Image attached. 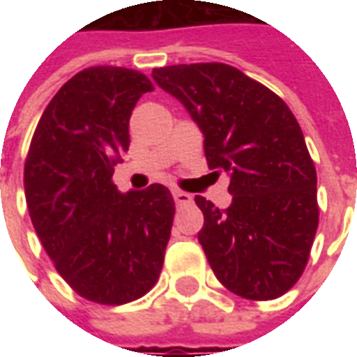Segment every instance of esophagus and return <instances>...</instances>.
<instances>
[{
	"label": "esophagus",
	"mask_w": 357,
	"mask_h": 357,
	"mask_svg": "<svg viewBox=\"0 0 357 357\" xmlns=\"http://www.w3.org/2000/svg\"><path fill=\"white\" fill-rule=\"evenodd\" d=\"M174 201L178 204H189L191 202V195L185 193V191H174Z\"/></svg>",
	"instance_id": "obj_1"
}]
</instances>
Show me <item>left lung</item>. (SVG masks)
Returning <instances> with one entry per match:
<instances>
[{
  "label": "left lung",
  "mask_w": 357,
  "mask_h": 357,
  "mask_svg": "<svg viewBox=\"0 0 357 357\" xmlns=\"http://www.w3.org/2000/svg\"><path fill=\"white\" fill-rule=\"evenodd\" d=\"M153 80L204 135L214 174L229 176L231 204L195 197L199 243L218 281L248 300H273L296 283L314 245L317 176L296 118L260 82L224 63L162 66Z\"/></svg>",
  "instance_id": "1"
}]
</instances>
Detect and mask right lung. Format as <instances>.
<instances>
[{
	"label": "right lung",
	"instance_id": "1",
	"mask_svg": "<svg viewBox=\"0 0 357 357\" xmlns=\"http://www.w3.org/2000/svg\"><path fill=\"white\" fill-rule=\"evenodd\" d=\"M153 91L120 66L82 70L50 101L24 164L30 220L55 268L84 298L120 306L158 281L174 222L168 187L120 193L114 164L130 147V116Z\"/></svg>",
	"mask_w": 357,
	"mask_h": 357
}]
</instances>
